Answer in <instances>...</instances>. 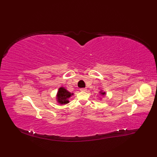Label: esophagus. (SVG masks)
Instances as JSON below:
<instances>
[{
  "mask_svg": "<svg viewBox=\"0 0 157 157\" xmlns=\"http://www.w3.org/2000/svg\"><path fill=\"white\" fill-rule=\"evenodd\" d=\"M80 90L81 91H86V90H87V89L85 88H80Z\"/></svg>",
  "mask_w": 157,
  "mask_h": 157,
  "instance_id": "esophagus-1",
  "label": "esophagus"
}]
</instances>
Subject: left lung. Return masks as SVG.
<instances>
[{
  "label": "left lung",
  "instance_id": "8db88e82",
  "mask_svg": "<svg viewBox=\"0 0 157 157\" xmlns=\"http://www.w3.org/2000/svg\"><path fill=\"white\" fill-rule=\"evenodd\" d=\"M101 94L102 95H105V92H101Z\"/></svg>",
  "mask_w": 157,
  "mask_h": 157
}]
</instances>
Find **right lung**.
Returning <instances> with one entry per match:
<instances>
[{
  "label": "right lung",
  "mask_w": 157,
  "mask_h": 157,
  "mask_svg": "<svg viewBox=\"0 0 157 157\" xmlns=\"http://www.w3.org/2000/svg\"><path fill=\"white\" fill-rule=\"evenodd\" d=\"M72 94H71L64 88H60L57 93L58 102L61 104H67L69 102L68 98H69Z\"/></svg>",
  "instance_id": "obj_1"
}]
</instances>
